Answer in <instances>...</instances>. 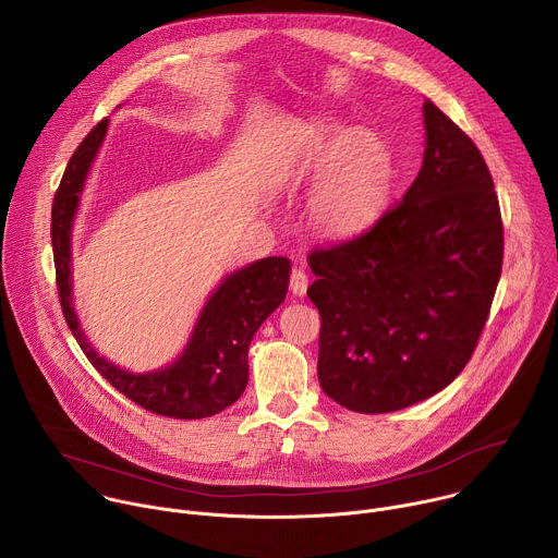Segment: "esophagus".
Instances as JSON below:
<instances>
[{"instance_id":"1","label":"esophagus","mask_w":558,"mask_h":558,"mask_svg":"<svg viewBox=\"0 0 558 558\" xmlns=\"http://www.w3.org/2000/svg\"><path fill=\"white\" fill-rule=\"evenodd\" d=\"M306 287H308V276L295 267L291 269V278H289V289L295 293V295H304L306 293Z\"/></svg>"}]
</instances>
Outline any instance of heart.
<instances>
[{"instance_id": "b5f03b06", "label": "heart", "mask_w": 558, "mask_h": 558, "mask_svg": "<svg viewBox=\"0 0 558 558\" xmlns=\"http://www.w3.org/2000/svg\"><path fill=\"white\" fill-rule=\"evenodd\" d=\"M289 172L293 179L325 177L311 201L313 220L327 233L349 235L379 214L392 181V156L373 128L315 123L295 141Z\"/></svg>"}]
</instances>
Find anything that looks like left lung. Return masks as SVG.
Returning <instances> with one entry per match:
<instances>
[{"label": "left lung", "mask_w": 558, "mask_h": 558, "mask_svg": "<svg viewBox=\"0 0 558 558\" xmlns=\"http://www.w3.org/2000/svg\"><path fill=\"white\" fill-rule=\"evenodd\" d=\"M424 163L373 227L313 250L317 379L340 407L377 415L446 388L470 362L504 265L495 183L472 138L424 101Z\"/></svg>", "instance_id": "obj_1"}]
</instances>
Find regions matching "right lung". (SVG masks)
<instances>
[{
  "instance_id": "add662e5",
  "label": "right lung",
  "mask_w": 558,
  "mask_h": 558,
  "mask_svg": "<svg viewBox=\"0 0 558 558\" xmlns=\"http://www.w3.org/2000/svg\"><path fill=\"white\" fill-rule=\"evenodd\" d=\"M108 119L99 121L70 156L68 168L52 201L50 238L54 252L57 291L65 323L90 364L128 400L141 409L174 417L203 420L231 407L243 395L250 379L247 351L258 327L287 295L291 263L287 258H263L233 271L207 300L192 340L183 355L161 371L132 375L90 347L78 329L70 304V231L84 190L86 174L106 136Z\"/></svg>"
}]
</instances>
